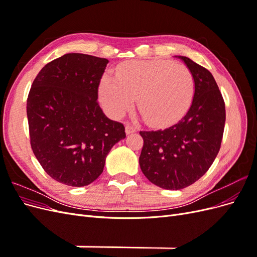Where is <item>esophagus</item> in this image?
Instances as JSON below:
<instances>
[{
	"label": "esophagus",
	"mask_w": 257,
	"mask_h": 257,
	"mask_svg": "<svg viewBox=\"0 0 257 257\" xmlns=\"http://www.w3.org/2000/svg\"><path fill=\"white\" fill-rule=\"evenodd\" d=\"M136 131H137L136 126L132 125V124H126V126H125V132H126V134L134 133V132H136Z\"/></svg>",
	"instance_id": "34e87169"
}]
</instances>
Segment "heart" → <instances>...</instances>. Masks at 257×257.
Masks as SVG:
<instances>
[{
    "label": "heart",
    "mask_w": 257,
    "mask_h": 257,
    "mask_svg": "<svg viewBox=\"0 0 257 257\" xmlns=\"http://www.w3.org/2000/svg\"><path fill=\"white\" fill-rule=\"evenodd\" d=\"M195 81L188 66L166 60L128 61L115 69V78L105 77L100 102L112 116L126 112L137 97V107L147 123H172L189 109Z\"/></svg>",
    "instance_id": "1"
}]
</instances>
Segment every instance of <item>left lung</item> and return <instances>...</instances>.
<instances>
[{"label":"left lung","instance_id":"left-lung-1","mask_svg":"<svg viewBox=\"0 0 257 257\" xmlns=\"http://www.w3.org/2000/svg\"><path fill=\"white\" fill-rule=\"evenodd\" d=\"M195 92L190 109L178 123L159 131H141L144 146L142 172L153 184L181 190L203 177L220 151L224 133L225 103L212 74L186 57Z\"/></svg>","mask_w":257,"mask_h":257}]
</instances>
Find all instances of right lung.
I'll use <instances>...</instances> for the list:
<instances>
[{"label": "right lung", "instance_id": "right-lung-1", "mask_svg": "<svg viewBox=\"0 0 257 257\" xmlns=\"http://www.w3.org/2000/svg\"><path fill=\"white\" fill-rule=\"evenodd\" d=\"M107 59L67 53L37 74L27 100L30 144L52 179L69 186L92 183L110 149L125 138L122 123L99 107L98 87Z\"/></svg>", "mask_w": 257, "mask_h": 257}]
</instances>
